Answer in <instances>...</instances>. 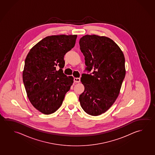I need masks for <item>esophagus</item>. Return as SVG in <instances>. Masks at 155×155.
I'll list each match as a JSON object with an SVG mask.
<instances>
[{"instance_id": "34e87169", "label": "esophagus", "mask_w": 155, "mask_h": 155, "mask_svg": "<svg viewBox=\"0 0 155 155\" xmlns=\"http://www.w3.org/2000/svg\"><path fill=\"white\" fill-rule=\"evenodd\" d=\"M74 81L75 83H79L80 82V79L79 78H74Z\"/></svg>"}]
</instances>
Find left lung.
Listing matches in <instances>:
<instances>
[{
  "mask_svg": "<svg viewBox=\"0 0 155 155\" xmlns=\"http://www.w3.org/2000/svg\"><path fill=\"white\" fill-rule=\"evenodd\" d=\"M80 50L84 56L86 71L81 81L84 91L79 96L86 113L98 116L113 104L120 94L125 75L123 52L113 40L96 35H86L80 39Z\"/></svg>",
  "mask_w": 155,
  "mask_h": 155,
  "instance_id": "1",
  "label": "left lung"
}]
</instances>
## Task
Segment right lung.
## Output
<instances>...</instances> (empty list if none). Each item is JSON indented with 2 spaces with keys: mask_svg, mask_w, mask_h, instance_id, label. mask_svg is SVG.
I'll use <instances>...</instances> for the list:
<instances>
[{
  "mask_svg": "<svg viewBox=\"0 0 155 155\" xmlns=\"http://www.w3.org/2000/svg\"><path fill=\"white\" fill-rule=\"evenodd\" d=\"M76 38L77 35L46 37L27 54L23 82L31 103L42 113L55 112L73 83V78L67 77L62 69L65 64L64 56L74 47Z\"/></svg>",
  "mask_w": 155,
  "mask_h": 155,
  "instance_id": "right-lung-1",
  "label": "right lung"
}]
</instances>
